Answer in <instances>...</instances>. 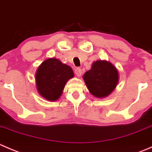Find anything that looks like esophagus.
Here are the masks:
<instances>
[{
	"mask_svg": "<svg viewBox=\"0 0 152 152\" xmlns=\"http://www.w3.org/2000/svg\"><path fill=\"white\" fill-rule=\"evenodd\" d=\"M75 73H76V75L77 76H81V75H82V69L80 68V67H76V69H75Z\"/></svg>",
	"mask_w": 152,
	"mask_h": 152,
	"instance_id": "esophagus-1",
	"label": "esophagus"
}]
</instances>
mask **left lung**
Returning a JSON list of instances; mask_svg holds the SVG:
<instances>
[{
	"label": "left lung",
	"instance_id": "8db88e82",
	"mask_svg": "<svg viewBox=\"0 0 152 152\" xmlns=\"http://www.w3.org/2000/svg\"><path fill=\"white\" fill-rule=\"evenodd\" d=\"M83 79L92 95L104 98L109 96L115 88L118 82V72L110 62L99 60L86 72Z\"/></svg>",
	"mask_w": 152,
	"mask_h": 152
}]
</instances>
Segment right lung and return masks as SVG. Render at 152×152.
Returning a JSON list of instances; mask_svg holds the SVG:
<instances>
[{"instance_id":"1","label":"right lung","mask_w":152,"mask_h":152,"mask_svg":"<svg viewBox=\"0 0 152 152\" xmlns=\"http://www.w3.org/2000/svg\"><path fill=\"white\" fill-rule=\"evenodd\" d=\"M72 77L71 67L59 59L50 58L44 61L37 70V88L45 99L56 101L60 97L67 81Z\"/></svg>"}]
</instances>
